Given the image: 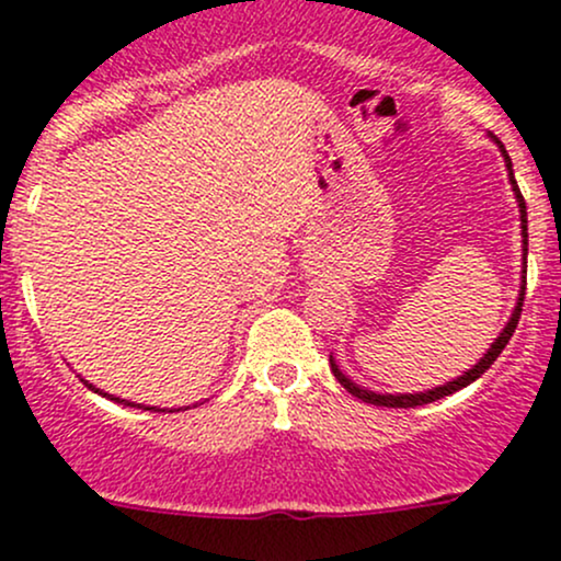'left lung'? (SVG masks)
Masks as SVG:
<instances>
[{"label":"left lung","mask_w":561,"mask_h":561,"mask_svg":"<svg viewBox=\"0 0 561 561\" xmlns=\"http://www.w3.org/2000/svg\"><path fill=\"white\" fill-rule=\"evenodd\" d=\"M489 137L494 139V145H497V147H500V152H503L505 167H508V180H511V187H514L516 202H518V215H522V236H524V271H522V290H518V300H516L514 314H511L508 325L503 328V333H500L497 339H494L492 350H489L486 355H483V357L479 359V363L473 365V368L465 370V374L459 376V379L446 381V385L427 389V392H414V394H379V392H370V389H363L359 385H355V381H352V379H346V376L341 374V370H339V365H335L333 355H330V370H333L335 379L341 381V387H344L346 392H352V394H355V398L363 400V403L387 405V409H414V405H424V403H433V400L446 398V394H451V392H457V389H462V387L473 385V381L479 379L481 374H486L489 365H492L494 359L500 357V352L505 350V344H508V341H511V335L516 333L518 317H522V300H524V293H527V204H524L522 191H518V185H516V180H514V163H511V156H508V152H505V145H503V141H500L497 137H494V134H489Z\"/></svg>","instance_id":"left-lung-1"}]
</instances>
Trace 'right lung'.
I'll list each match as a JSON object with an SVG mask.
<instances>
[{
    "mask_svg": "<svg viewBox=\"0 0 561 561\" xmlns=\"http://www.w3.org/2000/svg\"><path fill=\"white\" fill-rule=\"evenodd\" d=\"M82 381H85V379H82ZM85 387H88V389H93V392L104 394V398L115 400V403H126V405H134V403H128V400H121V398H112V394H107V392H102V389H96V387H93V385H88V381H85ZM139 409H147V411H161V409H156V405H152V409H150V405H139ZM176 411H180V409H176Z\"/></svg>",
    "mask_w": 561,
    "mask_h": 561,
    "instance_id": "right-lung-1",
    "label": "right lung"
}]
</instances>
